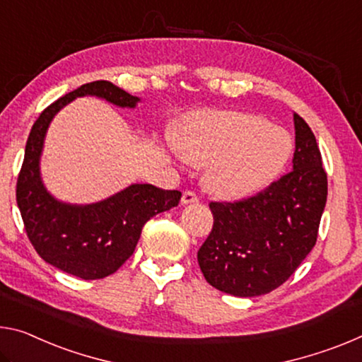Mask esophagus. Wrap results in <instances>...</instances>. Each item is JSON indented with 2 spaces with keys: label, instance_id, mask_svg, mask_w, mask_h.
Listing matches in <instances>:
<instances>
[{
  "label": "esophagus",
  "instance_id": "34e87169",
  "mask_svg": "<svg viewBox=\"0 0 362 362\" xmlns=\"http://www.w3.org/2000/svg\"><path fill=\"white\" fill-rule=\"evenodd\" d=\"M198 194L194 192H185L182 194V203L183 204H193V203H198Z\"/></svg>",
  "mask_w": 362,
  "mask_h": 362
}]
</instances>
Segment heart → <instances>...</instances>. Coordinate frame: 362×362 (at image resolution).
Here are the masks:
<instances>
[{
  "label": "heart",
  "instance_id": "1",
  "mask_svg": "<svg viewBox=\"0 0 362 362\" xmlns=\"http://www.w3.org/2000/svg\"><path fill=\"white\" fill-rule=\"evenodd\" d=\"M177 159L204 164V183L221 197H243L271 183L293 151V140L279 125L255 114L203 111L175 136Z\"/></svg>",
  "mask_w": 362,
  "mask_h": 362
}]
</instances>
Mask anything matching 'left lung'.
I'll list each match as a JSON object with an SVG mask.
<instances>
[{"instance_id":"1","label":"left lung","mask_w":362,"mask_h":362,"mask_svg":"<svg viewBox=\"0 0 362 362\" xmlns=\"http://www.w3.org/2000/svg\"><path fill=\"white\" fill-rule=\"evenodd\" d=\"M293 170L243 202L211 203L214 226L198 250L208 284L251 298L282 285L314 248L327 202L315 136L293 112Z\"/></svg>"}]
</instances>
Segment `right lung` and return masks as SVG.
I'll list each match as a JSON object with an SVG mask.
<instances>
[{
	"label": "right lung",
	"mask_w": 362,
	"mask_h": 362,
	"mask_svg": "<svg viewBox=\"0 0 362 362\" xmlns=\"http://www.w3.org/2000/svg\"><path fill=\"white\" fill-rule=\"evenodd\" d=\"M82 96H96L127 109H135L141 101L107 80H96L49 105L28 135L16 197L28 240L42 259L66 274L96 280L114 274L129 259L143 226L159 212L175 208L182 193L150 183H132L87 204L66 203L53 197L40 169L45 139L56 114Z\"/></svg>",
	"instance_id": "obj_1"
}]
</instances>
